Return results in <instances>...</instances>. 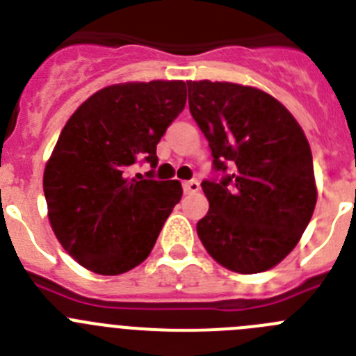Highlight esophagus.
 <instances>
[{"label": "esophagus", "instance_id": "esophagus-1", "mask_svg": "<svg viewBox=\"0 0 356 356\" xmlns=\"http://www.w3.org/2000/svg\"><path fill=\"white\" fill-rule=\"evenodd\" d=\"M182 190H184L186 195L197 193V191L200 190V184H198V181H195V179H191V181H186L184 184H182Z\"/></svg>", "mask_w": 356, "mask_h": 356}]
</instances>
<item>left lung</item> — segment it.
Segmentation results:
<instances>
[{
  "mask_svg": "<svg viewBox=\"0 0 356 356\" xmlns=\"http://www.w3.org/2000/svg\"><path fill=\"white\" fill-rule=\"evenodd\" d=\"M188 101L222 175L202 181L209 211L197 223L198 238L227 270H270L298 245L316 207L305 133L254 86L188 81Z\"/></svg>",
  "mask_w": 356,
  "mask_h": 356,
  "instance_id": "obj_1",
  "label": "left lung"
}]
</instances>
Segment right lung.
<instances>
[{
  "instance_id": "right-lung-1",
  "label": "right lung",
  "mask_w": 356,
  "mask_h": 356,
  "mask_svg": "<svg viewBox=\"0 0 356 356\" xmlns=\"http://www.w3.org/2000/svg\"><path fill=\"white\" fill-rule=\"evenodd\" d=\"M186 104L184 81L111 85L67 120L44 170L54 236L83 268L120 275L149 257L181 200L179 181L129 177L138 161L158 166L156 145Z\"/></svg>"
}]
</instances>
